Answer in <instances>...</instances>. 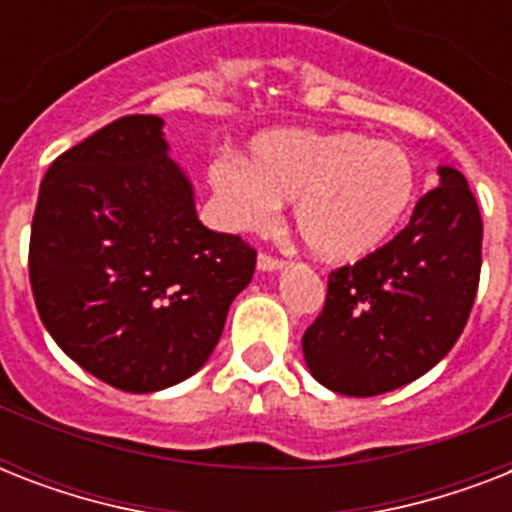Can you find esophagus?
Here are the masks:
<instances>
[{
	"label": "esophagus",
	"instance_id": "obj_1",
	"mask_svg": "<svg viewBox=\"0 0 512 512\" xmlns=\"http://www.w3.org/2000/svg\"><path fill=\"white\" fill-rule=\"evenodd\" d=\"M281 268H284V260H279V257H273V255L257 257V271L273 273V271H281Z\"/></svg>",
	"mask_w": 512,
	"mask_h": 512
}]
</instances>
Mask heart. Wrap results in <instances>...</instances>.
Here are the masks:
<instances>
[{"label": "heart", "instance_id": "obj_1", "mask_svg": "<svg viewBox=\"0 0 512 512\" xmlns=\"http://www.w3.org/2000/svg\"><path fill=\"white\" fill-rule=\"evenodd\" d=\"M209 185L233 231H265L281 201H295L308 252L356 263L401 228L417 199V167L404 146L361 132L271 130L249 143L247 164H209Z\"/></svg>", "mask_w": 512, "mask_h": 512}]
</instances>
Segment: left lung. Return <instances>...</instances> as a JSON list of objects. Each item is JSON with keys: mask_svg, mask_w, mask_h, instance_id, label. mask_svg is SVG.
<instances>
[{"mask_svg": "<svg viewBox=\"0 0 512 512\" xmlns=\"http://www.w3.org/2000/svg\"><path fill=\"white\" fill-rule=\"evenodd\" d=\"M484 223L468 180L438 167L412 220L372 255L329 273L324 311L303 356L324 388L380 396L430 372L468 324L481 276Z\"/></svg>", "mask_w": 512, "mask_h": 512, "instance_id": "1", "label": "left lung"}]
</instances>
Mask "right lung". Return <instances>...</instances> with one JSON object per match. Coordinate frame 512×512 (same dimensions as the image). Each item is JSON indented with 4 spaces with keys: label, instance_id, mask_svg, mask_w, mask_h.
Returning <instances> with one entry per match:
<instances>
[{
    "label": "right lung",
    "instance_id": "1",
    "mask_svg": "<svg viewBox=\"0 0 512 512\" xmlns=\"http://www.w3.org/2000/svg\"><path fill=\"white\" fill-rule=\"evenodd\" d=\"M159 116H124L50 164L28 273L39 319L76 364L127 393L188 380L255 273V249L209 231Z\"/></svg>",
    "mask_w": 512,
    "mask_h": 512
}]
</instances>
